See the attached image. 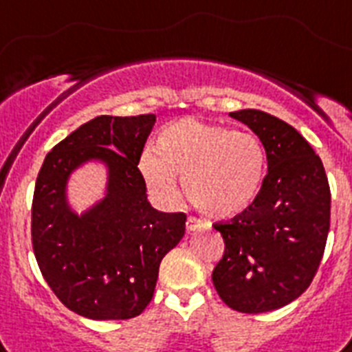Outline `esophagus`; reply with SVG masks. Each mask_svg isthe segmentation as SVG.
Returning a JSON list of instances; mask_svg holds the SVG:
<instances>
[{"label":"esophagus","mask_w":352,"mask_h":352,"mask_svg":"<svg viewBox=\"0 0 352 352\" xmlns=\"http://www.w3.org/2000/svg\"><path fill=\"white\" fill-rule=\"evenodd\" d=\"M186 227H188V232H195L200 227H204V221L198 218H193V216H189L188 221H186Z\"/></svg>","instance_id":"1"}]
</instances>
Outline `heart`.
<instances>
[{"instance_id":"b5f03b06","label":"heart","mask_w":352,"mask_h":352,"mask_svg":"<svg viewBox=\"0 0 352 352\" xmlns=\"http://www.w3.org/2000/svg\"><path fill=\"white\" fill-rule=\"evenodd\" d=\"M140 172L146 188L161 200L177 197L179 177L198 210L232 218L248 209L261 191L265 151L252 131L188 117L161 131L155 155H142Z\"/></svg>"}]
</instances>
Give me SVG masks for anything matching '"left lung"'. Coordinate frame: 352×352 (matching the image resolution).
<instances>
[{
  "instance_id": "obj_1",
  "label": "left lung",
  "mask_w": 352,
  "mask_h": 352,
  "mask_svg": "<svg viewBox=\"0 0 352 352\" xmlns=\"http://www.w3.org/2000/svg\"><path fill=\"white\" fill-rule=\"evenodd\" d=\"M230 117L258 136L267 175L248 209L214 223L225 252L212 283L232 310L262 314L294 301L316 276L328 239L331 193L322 161L292 125L258 109Z\"/></svg>"
}]
</instances>
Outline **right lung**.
<instances>
[{
  "label": "right lung",
  "mask_w": 352,
  "mask_h": 352,
  "mask_svg": "<svg viewBox=\"0 0 352 352\" xmlns=\"http://www.w3.org/2000/svg\"><path fill=\"white\" fill-rule=\"evenodd\" d=\"M155 115H100L44 159L32 206V244L47 285L69 310L96 320L140 316L151 303L159 264L182 239L184 212H159L138 170ZM109 168L107 197L79 217L66 201L76 167Z\"/></svg>",
  "instance_id": "right-lung-1"
}]
</instances>
